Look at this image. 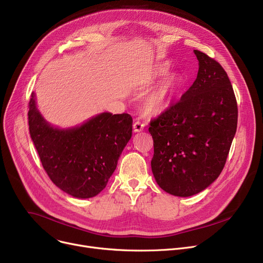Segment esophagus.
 <instances>
[{"label":"esophagus","mask_w":263,"mask_h":263,"mask_svg":"<svg viewBox=\"0 0 263 263\" xmlns=\"http://www.w3.org/2000/svg\"><path fill=\"white\" fill-rule=\"evenodd\" d=\"M144 127H145V124L143 122H141V121H135L133 123V130H134V132H141V131H143Z\"/></svg>","instance_id":"obj_1"}]
</instances>
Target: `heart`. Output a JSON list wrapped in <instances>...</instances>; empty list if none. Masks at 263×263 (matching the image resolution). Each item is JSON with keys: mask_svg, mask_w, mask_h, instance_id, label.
Listing matches in <instances>:
<instances>
[{"mask_svg": "<svg viewBox=\"0 0 263 263\" xmlns=\"http://www.w3.org/2000/svg\"><path fill=\"white\" fill-rule=\"evenodd\" d=\"M167 67L161 66L159 67L156 72L151 77V81L161 78L166 74ZM179 85H180V81L175 76H172L165 80L162 84L155 90L151 92L147 98L144 100L143 106L146 112L150 115H157L162 113L164 109H166L170 105V102L173 98L174 93L178 89Z\"/></svg>", "mask_w": 263, "mask_h": 263, "instance_id": "b5f03b06", "label": "heart"}]
</instances>
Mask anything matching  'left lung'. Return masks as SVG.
<instances>
[{
  "label": "left lung",
  "instance_id": "left-lung-1",
  "mask_svg": "<svg viewBox=\"0 0 263 263\" xmlns=\"http://www.w3.org/2000/svg\"><path fill=\"white\" fill-rule=\"evenodd\" d=\"M194 53L199 62L196 80L148 129L156 181L180 197L195 195L216 180L238 124L236 96L224 68L203 52Z\"/></svg>",
  "mask_w": 263,
  "mask_h": 263
}]
</instances>
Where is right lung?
<instances>
[{"mask_svg": "<svg viewBox=\"0 0 263 263\" xmlns=\"http://www.w3.org/2000/svg\"><path fill=\"white\" fill-rule=\"evenodd\" d=\"M29 108L32 141L52 182L77 198L98 195L131 139L132 117L101 113L81 126L59 129L41 116L34 92Z\"/></svg>", "mask_w": 263, "mask_h": 263, "instance_id": "add662e5", "label": "right lung"}]
</instances>
